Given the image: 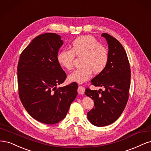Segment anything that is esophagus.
I'll list each match as a JSON object with an SVG mask.
<instances>
[{"label": "esophagus", "instance_id": "obj_1", "mask_svg": "<svg viewBox=\"0 0 151 151\" xmlns=\"http://www.w3.org/2000/svg\"><path fill=\"white\" fill-rule=\"evenodd\" d=\"M85 88L84 86H78V93L80 95H83L85 93Z\"/></svg>", "mask_w": 151, "mask_h": 151}]
</instances>
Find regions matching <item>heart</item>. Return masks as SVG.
<instances>
[{
  "label": "heart",
  "instance_id": "heart-1",
  "mask_svg": "<svg viewBox=\"0 0 151 151\" xmlns=\"http://www.w3.org/2000/svg\"><path fill=\"white\" fill-rule=\"evenodd\" d=\"M75 56L81 58V66L70 74L68 79L81 83L90 78L92 72L99 75L104 71L109 59L107 48L90 36H82L75 39L71 43V50L60 51L57 60L62 67L70 70L73 68Z\"/></svg>",
  "mask_w": 151,
  "mask_h": 151
}]
</instances>
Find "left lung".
I'll list each match as a JSON object with an SVG mask.
<instances>
[{"mask_svg":"<svg viewBox=\"0 0 151 151\" xmlns=\"http://www.w3.org/2000/svg\"><path fill=\"white\" fill-rule=\"evenodd\" d=\"M102 36L109 45V63L104 71L91 80V84L105 89L97 91L87 88L85 92L94 101L87 117L97 127L114 123L123 112L129 96L131 76L128 57L122 45L107 33H103Z\"/></svg>","mask_w":151,"mask_h":151,"instance_id":"left-lung-1","label":"left lung"}]
</instances>
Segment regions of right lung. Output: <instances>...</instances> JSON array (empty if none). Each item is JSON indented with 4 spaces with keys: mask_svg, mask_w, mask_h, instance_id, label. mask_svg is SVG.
<instances>
[{
    "mask_svg": "<svg viewBox=\"0 0 151 151\" xmlns=\"http://www.w3.org/2000/svg\"><path fill=\"white\" fill-rule=\"evenodd\" d=\"M63 44L60 35L42 34L34 39L19 57V98L28 114L43 124H55L64 119L78 93L75 82L56 87L66 78L57 60Z\"/></svg>",
    "mask_w": 151,
    "mask_h": 151,
    "instance_id": "obj_1",
    "label": "right lung"
}]
</instances>
